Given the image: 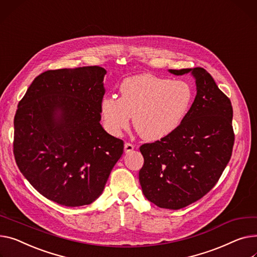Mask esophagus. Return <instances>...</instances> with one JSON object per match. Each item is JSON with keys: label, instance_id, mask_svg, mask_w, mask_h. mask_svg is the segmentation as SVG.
<instances>
[{"label": "esophagus", "instance_id": "34e87169", "mask_svg": "<svg viewBox=\"0 0 257 257\" xmlns=\"http://www.w3.org/2000/svg\"><path fill=\"white\" fill-rule=\"evenodd\" d=\"M124 150H125V153H130L134 150V146L132 144H129V143H126L124 145Z\"/></svg>", "mask_w": 257, "mask_h": 257}]
</instances>
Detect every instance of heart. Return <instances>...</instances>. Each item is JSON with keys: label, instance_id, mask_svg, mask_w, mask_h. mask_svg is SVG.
Returning a JSON list of instances; mask_svg holds the SVG:
<instances>
[{"label": "heart", "instance_id": "heart-1", "mask_svg": "<svg viewBox=\"0 0 257 257\" xmlns=\"http://www.w3.org/2000/svg\"><path fill=\"white\" fill-rule=\"evenodd\" d=\"M121 97L101 100L100 114L105 130L119 136L131 116L135 130L147 141H159L182 124L193 101V90L182 80L152 74L128 77L119 85Z\"/></svg>", "mask_w": 257, "mask_h": 257}]
</instances>
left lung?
Returning a JSON list of instances; mask_svg holds the SVG:
<instances>
[{"mask_svg":"<svg viewBox=\"0 0 257 257\" xmlns=\"http://www.w3.org/2000/svg\"><path fill=\"white\" fill-rule=\"evenodd\" d=\"M168 72L191 73L196 96L178 129L140 148L145 159L140 183L149 201L179 210L206 195L226 167L234 142L232 106L203 68Z\"/></svg>","mask_w":257,"mask_h":257,"instance_id":"left-lung-1","label":"left lung"}]
</instances>
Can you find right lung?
Listing matches in <instances>:
<instances>
[{
	"mask_svg": "<svg viewBox=\"0 0 257 257\" xmlns=\"http://www.w3.org/2000/svg\"><path fill=\"white\" fill-rule=\"evenodd\" d=\"M105 74L99 66L45 71L17 106L16 164L40 194L62 206L95 201L123 154V141L100 124Z\"/></svg>",
	"mask_w": 257,
	"mask_h": 257,
	"instance_id": "1",
	"label": "right lung"
}]
</instances>
